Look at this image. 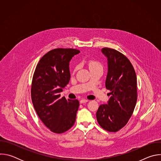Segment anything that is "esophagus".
<instances>
[{"label":"esophagus","instance_id":"34e87169","mask_svg":"<svg viewBox=\"0 0 161 161\" xmlns=\"http://www.w3.org/2000/svg\"><path fill=\"white\" fill-rule=\"evenodd\" d=\"M88 101V99H82L81 101H80V103L81 104H83V103H87Z\"/></svg>","mask_w":161,"mask_h":161}]
</instances>
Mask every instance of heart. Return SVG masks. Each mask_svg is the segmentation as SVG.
<instances>
[{
    "label": "heart",
    "mask_w": 161,
    "mask_h": 161,
    "mask_svg": "<svg viewBox=\"0 0 161 161\" xmlns=\"http://www.w3.org/2000/svg\"><path fill=\"white\" fill-rule=\"evenodd\" d=\"M88 65L90 69L93 68V67H98V66H101V64L100 63V62H99L97 60H89L88 61Z\"/></svg>",
    "instance_id": "obj_1"
}]
</instances>
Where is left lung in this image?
I'll use <instances>...</instances> for the list:
<instances>
[{"instance_id":"obj_1","label":"left lung","mask_w":161,"mask_h":161,"mask_svg":"<svg viewBox=\"0 0 161 161\" xmlns=\"http://www.w3.org/2000/svg\"><path fill=\"white\" fill-rule=\"evenodd\" d=\"M108 57V72L106 87L111 97L108 104H102L96 113L100 126L108 132H117L131 117L137 101V78L128 58L121 52L103 48Z\"/></svg>"}]
</instances>
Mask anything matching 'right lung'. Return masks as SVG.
I'll return each instance as SVG.
<instances>
[{
  "mask_svg": "<svg viewBox=\"0 0 161 161\" xmlns=\"http://www.w3.org/2000/svg\"><path fill=\"white\" fill-rule=\"evenodd\" d=\"M80 52L74 48L53 49L40 59L33 75L34 108L42 123L54 133L70 129L76 120L79 101L60 97V92L70 80L69 62Z\"/></svg>",
  "mask_w": 161,
  "mask_h": 161,
  "instance_id": "add662e5",
  "label": "right lung"
}]
</instances>
